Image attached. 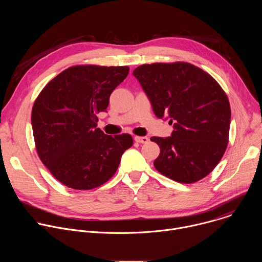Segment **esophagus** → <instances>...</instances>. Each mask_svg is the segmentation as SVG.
Instances as JSON below:
<instances>
[{
    "label": "esophagus",
    "instance_id": "obj_1",
    "mask_svg": "<svg viewBox=\"0 0 262 262\" xmlns=\"http://www.w3.org/2000/svg\"><path fill=\"white\" fill-rule=\"evenodd\" d=\"M135 141L138 143H147L148 142V138L147 137H140V136H135Z\"/></svg>",
    "mask_w": 262,
    "mask_h": 262
}]
</instances>
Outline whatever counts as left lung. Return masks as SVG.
Returning a JSON list of instances; mask_svg holds the SVG:
<instances>
[{"mask_svg": "<svg viewBox=\"0 0 262 262\" xmlns=\"http://www.w3.org/2000/svg\"><path fill=\"white\" fill-rule=\"evenodd\" d=\"M141 84L158 118L170 119L171 137H152L161 149L156 169L166 177L193 183L219 164L228 144L231 110L217 82L186 63H154L137 67Z\"/></svg>", "mask_w": 262, "mask_h": 262, "instance_id": "1", "label": "left lung"}]
</instances>
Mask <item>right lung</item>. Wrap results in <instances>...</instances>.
<instances>
[{"mask_svg":"<svg viewBox=\"0 0 262 262\" xmlns=\"http://www.w3.org/2000/svg\"><path fill=\"white\" fill-rule=\"evenodd\" d=\"M127 66H72L54 78L32 108L36 150L53 176L74 190H91L115 174L128 134L105 135L97 128L99 112L127 77Z\"/></svg>","mask_w":262,"mask_h":262,"instance_id":"right-lung-1","label":"right lung"}]
</instances>
